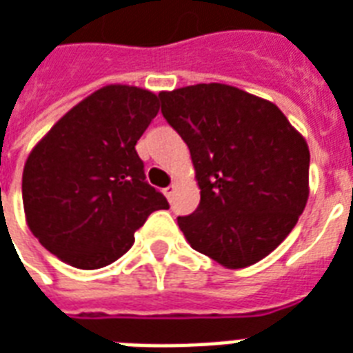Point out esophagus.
I'll list each match as a JSON object with an SVG mask.
<instances>
[{
	"instance_id": "obj_1",
	"label": "esophagus",
	"mask_w": 353,
	"mask_h": 353,
	"mask_svg": "<svg viewBox=\"0 0 353 353\" xmlns=\"http://www.w3.org/2000/svg\"><path fill=\"white\" fill-rule=\"evenodd\" d=\"M164 196L168 198V200H172V196H174V192H176V185H170V187H166V189L163 190Z\"/></svg>"
}]
</instances>
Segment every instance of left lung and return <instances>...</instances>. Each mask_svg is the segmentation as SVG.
<instances>
[{"instance_id": "left-lung-1", "label": "left lung", "mask_w": 353, "mask_h": 353, "mask_svg": "<svg viewBox=\"0 0 353 353\" xmlns=\"http://www.w3.org/2000/svg\"><path fill=\"white\" fill-rule=\"evenodd\" d=\"M161 112L189 145L200 205L177 224L190 247L228 270L260 262L309 200L307 140L279 106L228 85L161 91Z\"/></svg>"}]
</instances>
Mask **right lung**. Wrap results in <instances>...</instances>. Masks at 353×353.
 <instances>
[{
	"mask_svg": "<svg viewBox=\"0 0 353 353\" xmlns=\"http://www.w3.org/2000/svg\"><path fill=\"white\" fill-rule=\"evenodd\" d=\"M159 95L110 83L72 106L23 164L26 223L44 249L78 270L116 262L166 198L145 183L134 145Z\"/></svg>",
	"mask_w": 353,
	"mask_h": 353,
	"instance_id": "add662e5",
	"label": "right lung"
}]
</instances>
